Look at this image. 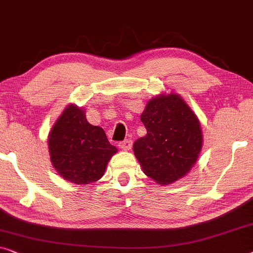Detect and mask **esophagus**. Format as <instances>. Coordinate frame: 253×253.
Listing matches in <instances>:
<instances>
[{
    "label": "esophagus",
    "mask_w": 253,
    "mask_h": 253,
    "mask_svg": "<svg viewBox=\"0 0 253 253\" xmlns=\"http://www.w3.org/2000/svg\"><path fill=\"white\" fill-rule=\"evenodd\" d=\"M131 144H133V143H131V141L128 140V138H127V140L120 142L119 147L122 148L123 150H130V149H131Z\"/></svg>",
    "instance_id": "34e87169"
}]
</instances>
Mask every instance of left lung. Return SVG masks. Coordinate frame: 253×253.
Wrapping results in <instances>:
<instances>
[{
	"mask_svg": "<svg viewBox=\"0 0 253 253\" xmlns=\"http://www.w3.org/2000/svg\"><path fill=\"white\" fill-rule=\"evenodd\" d=\"M141 122L147 135L133 149L143 172L159 184H169L186 175L202 149L197 117L179 95L169 94L148 102Z\"/></svg>",
	"mask_w": 253,
	"mask_h": 253,
	"instance_id": "1",
	"label": "left lung"
}]
</instances>
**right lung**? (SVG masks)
<instances>
[{
	"label": "right lung",
	"mask_w": 253,
	"mask_h": 253,
	"mask_svg": "<svg viewBox=\"0 0 253 253\" xmlns=\"http://www.w3.org/2000/svg\"><path fill=\"white\" fill-rule=\"evenodd\" d=\"M48 144L51 163L59 175L77 184L101 179L117 152L103 128L90 125L84 110L72 104L52 126Z\"/></svg>",
	"instance_id": "right-lung-1"
}]
</instances>
